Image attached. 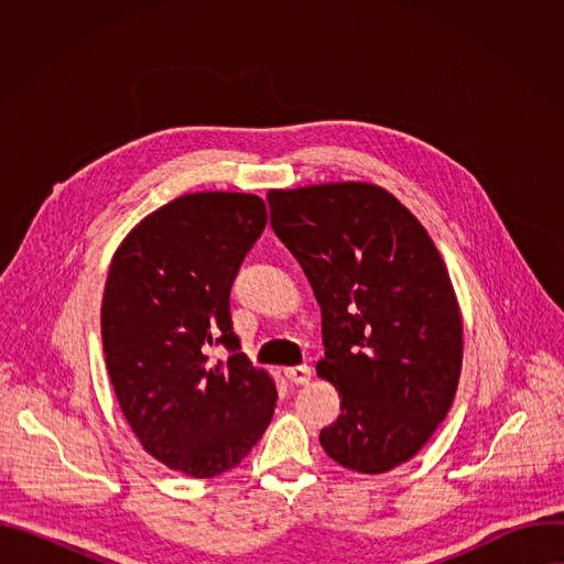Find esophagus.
Here are the masks:
<instances>
[{"mask_svg": "<svg viewBox=\"0 0 564 564\" xmlns=\"http://www.w3.org/2000/svg\"><path fill=\"white\" fill-rule=\"evenodd\" d=\"M285 379L290 383H296V386H305L310 383V377H312V370L307 366H294V368H285Z\"/></svg>", "mask_w": 564, "mask_h": 564, "instance_id": "1", "label": "esophagus"}]
</instances>
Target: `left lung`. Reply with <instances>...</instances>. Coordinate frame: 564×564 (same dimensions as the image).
Wrapping results in <instances>:
<instances>
[{"label": "left lung", "instance_id": "left-lung-1", "mask_svg": "<svg viewBox=\"0 0 564 564\" xmlns=\"http://www.w3.org/2000/svg\"><path fill=\"white\" fill-rule=\"evenodd\" d=\"M270 223L321 307L316 375L341 397L330 459L379 475L415 457L451 411L462 312L426 227L375 183L270 189Z\"/></svg>", "mask_w": 564, "mask_h": 564}]
</instances>
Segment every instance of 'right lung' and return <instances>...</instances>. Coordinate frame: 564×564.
I'll use <instances>...</instances> for the list:
<instances>
[{
	"label": "right lung",
	"instance_id": "obj_1",
	"mask_svg": "<svg viewBox=\"0 0 564 564\" xmlns=\"http://www.w3.org/2000/svg\"><path fill=\"white\" fill-rule=\"evenodd\" d=\"M268 223L263 198L183 194L147 214L118 246L102 296V348L140 446L189 477L240 464L276 409V383L238 352L229 290ZM223 343L227 365L206 348Z\"/></svg>",
	"mask_w": 564,
	"mask_h": 564
}]
</instances>
